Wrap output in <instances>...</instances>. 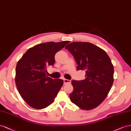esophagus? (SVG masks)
<instances>
[{
	"mask_svg": "<svg viewBox=\"0 0 131 131\" xmlns=\"http://www.w3.org/2000/svg\"><path fill=\"white\" fill-rule=\"evenodd\" d=\"M63 83L64 84H68L71 83V80H67V79H63Z\"/></svg>",
	"mask_w": 131,
	"mask_h": 131,
	"instance_id": "1",
	"label": "esophagus"
}]
</instances>
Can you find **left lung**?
Returning a JSON list of instances; mask_svg holds the SVG:
<instances>
[{
	"mask_svg": "<svg viewBox=\"0 0 131 131\" xmlns=\"http://www.w3.org/2000/svg\"><path fill=\"white\" fill-rule=\"evenodd\" d=\"M75 59L77 70L85 71L83 80H72V103L82 110L94 109L105 99L114 82V66L106 52L92 43L74 42L65 47Z\"/></svg>",
	"mask_w": 131,
	"mask_h": 131,
	"instance_id": "1",
	"label": "left lung"
}]
</instances>
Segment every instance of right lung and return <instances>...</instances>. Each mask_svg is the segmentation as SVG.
<instances>
[{
    "mask_svg": "<svg viewBox=\"0 0 131 131\" xmlns=\"http://www.w3.org/2000/svg\"><path fill=\"white\" fill-rule=\"evenodd\" d=\"M70 41L47 42L29 48L18 61L15 83L20 95L28 105L42 109L54 102L63 81L46 75L47 67L55 63V55Z\"/></svg>",
    "mask_w": 131,
    "mask_h": 131,
    "instance_id": "1",
    "label": "right lung"
}]
</instances>
